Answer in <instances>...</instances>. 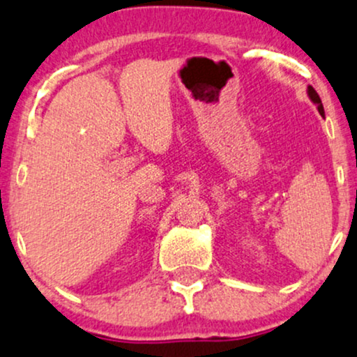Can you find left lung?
Listing matches in <instances>:
<instances>
[{
    "label": "left lung",
    "instance_id": "left-lung-1",
    "mask_svg": "<svg viewBox=\"0 0 357 357\" xmlns=\"http://www.w3.org/2000/svg\"><path fill=\"white\" fill-rule=\"evenodd\" d=\"M307 96H309V99L314 102L315 105H317V110H319V114H321V116H324V107H322V102H321V97H319V93L315 92L314 90V87H307Z\"/></svg>",
    "mask_w": 357,
    "mask_h": 357
}]
</instances>
